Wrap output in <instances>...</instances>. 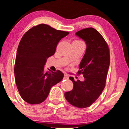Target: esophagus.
<instances>
[{
	"label": "esophagus",
	"instance_id": "1",
	"mask_svg": "<svg viewBox=\"0 0 129 129\" xmlns=\"http://www.w3.org/2000/svg\"><path fill=\"white\" fill-rule=\"evenodd\" d=\"M64 79H69V76L67 75H64Z\"/></svg>",
	"mask_w": 129,
	"mask_h": 129
}]
</instances>
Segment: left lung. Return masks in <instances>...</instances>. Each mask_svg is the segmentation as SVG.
<instances>
[{"label": "left lung", "mask_w": 129, "mask_h": 129, "mask_svg": "<svg viewBox=\"0 0 129 129\" xmlns=\"http://www.w3.org/2000/svg\"><path fill=\"white\" fill-rule=\"evenodd\" d=\"M86 42L87 48L79 65L77 75H83V82L74 80L71 91L64 97L69 103L80 109L89 107L99 98L105 87L110 64L109 46L102 35L93 27L86 28L76 33Z\"/></svg>", "instance_id": "8db88e82"}]
</instances>
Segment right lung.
Here are the masks:
<instances>
[{"label": "right lung", "instance_id": "right-lung-1", "mask_svg": "<svg viewBox=\"0 0 129 129\" xmlns=\"http://www.w3.org/2000/svg\"><path fill=\"white\" fill-rule=\"evenodd\" d=\"M69 33L39 24L28 30L21 39L14 72L19 94L27 103H42L52 86L63 79L64 74L61 71L45 72L44 65L47 58L54 54L60 40Z\"/></svg>", "mask_w": 129, "mask_h": 129}]
</instances>
